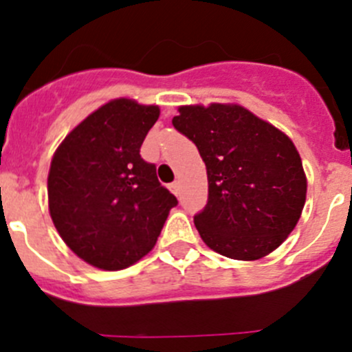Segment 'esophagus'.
I'll list each match as a JSON object with an SVG mask.
<instances>
[{
	"instance_id": "esophagus-1",
	"label": "esophagus",
	"mask_w": 352,
	"mask_h": 352,
	"mask_svg": "<svg viewBox=\"0 0 352 352\" xmlns=\"http://www.w3.org/2000/svg\"><path fill=\"white\" fill-rule=\"evenodd\" d=\"M169 190L175 195H179V181H173V183L169 184Z\"/></svg>"
}]
</instances>
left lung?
Masks as SVG:
<instances>
[{"instance_id": "1", "label": "left lung", "mask_w": 352, "mask_h": 352, "mask_svg": "<svg viewBox=\"0 0 352 352\" xmlns=\"http://www.w3.org/2000/svg\"><path fill=\"white\" fill-rule=\"evenodd\" d=\"M173 126L197 145L208 200L193 217L205 245L234 260H258L301 217L306 176L287 135L241 106H181Z\"/></svg>"}]
</instances>
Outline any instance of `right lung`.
I'll return each mask as SVG.
<instances>
[{"label":"right lung","instance_id":"obj_1","mask_svg":"<svg viewBox=\"0 0 352 352\" xmlns=\"http://www.w3.org/2000/svg\"><path fill=\"white\" fill-rule=\"evenodd\" d=\"M157 106L114 99L63 140L47 176L50 212L63 241L90 265L121 270L157 243L175 195L140 147Z\"/></svg>","mask_w":352,"mask_h":352}]
</instances>
